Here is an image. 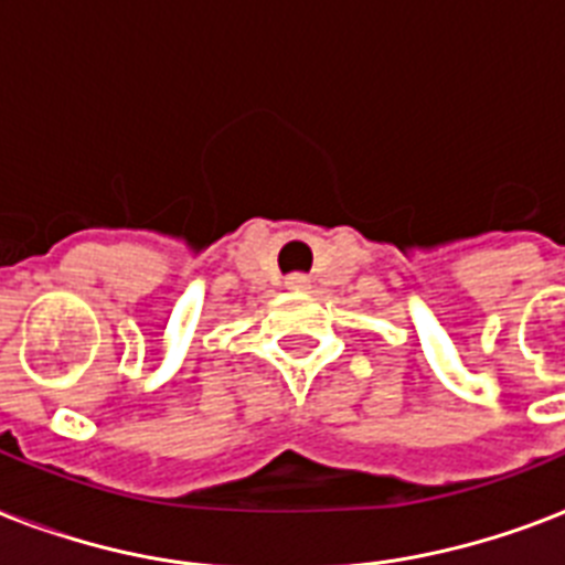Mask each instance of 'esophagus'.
I'll return each instance as SVG.
<instances>
[{
	"label": "esophagus",
	"instance_id": "1",
	"mask_svg": "<svg viewBox=\"0 0 565 565\" xmlns=\"http://www.w3.org/2000/svg\"><path fill=\"white\" fill-rule=\"evenodd\" d=\"M287 287H290V290H307V287H310V278H307L305 273H292V275H287Z\"/></svg>",
	"mask_w": 565,
	"mask_h": 565
}]
</instances>
